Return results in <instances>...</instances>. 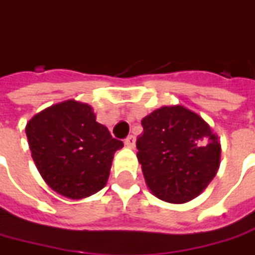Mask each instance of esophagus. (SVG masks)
Instances as JSON below:
<instances>
[{"instance_id": "1", "label": "esophagus", "mask_w": 255, "mask_h": 255, "mask_svg": "<svg viewBox=\"0 0 255 255\" xmlns=\"http://www.w3.org/2000/svg\"><path fill=\"white\" fill-rule=\"evenodd\" d=\"M124 144L127 148H131V149H134L135 148V136L134 135H128L126 138V141H124Z\"/></svg>"}]
</instances>
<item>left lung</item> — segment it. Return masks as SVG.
I'll return each mask as SVG.
<instances>
[{
    "mask_svg": "<svg viewBox=\"0 0 255 255\" xmlns=\"http://www.w3.org/2000/svg\"><path fill=\"white\" fill-rule=\"evenodd\" d=\"M138 162L155 198L186 203L207 188L220 166L222 145L213 128L185 106H163L141 121Z\"/></svg>",
    "mask_w": 255,
    "mask_h": 255,
    "instance_id": "obj_1",
    "label": "left lung"
}]
</instances>
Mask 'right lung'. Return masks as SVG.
<instances>
[{"instance_id":"add662e5","label":"right lung","mask_w":255,"mask_h":255,"mask_svg":"<svg viewBox=\"0 0 255 255\" xmlns=\"http://www.w3.org/2000/svg\"><path fill=\"white\" fill-rule=\"evenodd\" d=\"M33 162L53 192L84 199L107 185L116 151L124 144L96 121L87 103L66 100L35 114L25 127Z\"/></svg>"}]
</instances>
